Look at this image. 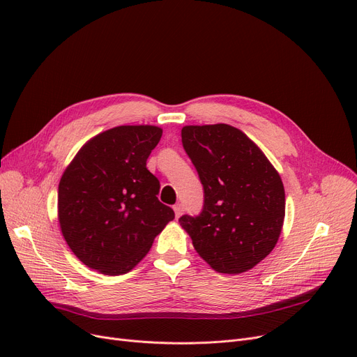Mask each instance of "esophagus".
Masks as SVG:
<instances>
[{"label": "esophagus", "instance_id": "1", "mask_svg": "<svg viewBox=\"0 0 357 357\" xmlns=\"http://www.w3.org/2000/svg\"><path fill=\"white\" fill-rule=\"evenodd\" d=\"M174 211H175V217H176V218H179V217L182 215V213H183L182 204H176V205H174Z\"/></svg>", "mask_w": 357, "mask_h": 357}]
</instances>
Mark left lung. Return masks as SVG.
<instances>
[{"mask_svg":"<svg viewBox=\"0 0 357 357\" xmlns=\"http://www.w3.org/2000/svg\"><path fill=\"white\" fill-rule=\"evenodd\" d=\"M182 146L204 188L199 215H182L198 255L220 273H241L275 248L285 190L264 152L229 124L185 126Z\"/></svg>","mask_w":357,"mask_h":357,"instance_id":"obj_1","label":"left lung"}]
</instances>
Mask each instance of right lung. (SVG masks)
<instances>
[{
	"label": "right lung",
	"mask_w": 357,
	"mask_h": 357,
	"mask_svg": "<svg viewBox=\"0 0 357 357\" xmlns=\"http://www.w3.org/2000/svg\"><path fill=\"white\" fill-rule=\"evenodd\" d=\"M162 137L156 126H120L100 133L73 158L58 191L68 246L104 275L133 269L175 218L158 199L159 179L146 162Z\"/></svg>",
	"instance_id": "right-lung-1"
}]
</instances>
